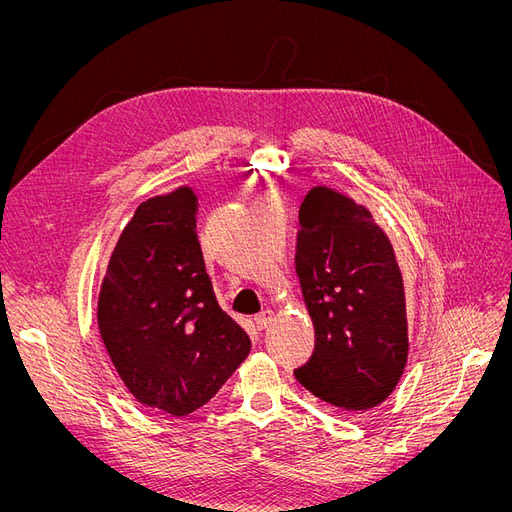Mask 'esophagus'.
Returning a JSON list of instances; mask_svg holds the SVG:
<instances>
[{"label":"esophagus","mask_w":512,"mask_h":512,"mask_svg":"<svg viewBox=\"0 0 512 512\" xmlns=\"http://www.w3.org/2000/svg\"><path fill=\"white\" fill-rule=\"evenodd\" d=\"M272 321H274V313H272L270 309H265V311H261V313L255 315V324H257L259 330H265L267 326L272 324Z\"/></svg>","instance_id":"obj_1"}]
</instances>
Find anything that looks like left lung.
I'll return each mask as SVG.
<instances>
[{"instance_id":"left-lung-1","label":"left lung","mask_w":512,"mask_h":512,"mask_svg":"<svg viewBox=\"0 0 512 512\" xmlns=\"http://www.w3.org/2000/svg\"><path fill=\"white\" fill-rule=\"evenodd\" d=\"M297 276L315 328L311 359L294 378L346 411L378 407L407 365V307L390 240L371 213L315 186L299 211Z\"/></svg>"}]
</instances>
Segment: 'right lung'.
Returning a JSON list of instances; mask_svg holds the SVG:
<instances>
[{"mask_svg": "<svg viewBox=\"0 0 512 512\" xmlns=\"http://www.w3.org/2000/svg\"><path fill=\"white\" fill-rule=\"evenodd\" d=\"M191 188L141 203L101 284L97 321L110 359L147 407L184 417L218 394L251 340L215 299Z\"/></svg>", "mask_w": 512, "mask_h": 512, "instance_id": "add662e5", "label": "right lung"}]
</instances>
